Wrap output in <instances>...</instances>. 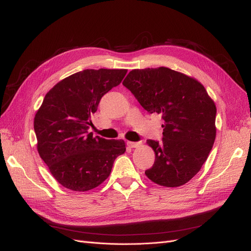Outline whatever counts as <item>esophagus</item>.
Segmentation results:
<instances>
[{
  "instance_id": "34e87169",
  "label": "esophagus",
  "mask_w": 251,
  "mask_h": 251,
  "mask_svg": "<svg viewBox=\"0 0 251 251\" xmlns=\"http://www.w3.org/2000/svg\"><path fill=\"white\" fill-rule=\"evenodd\" d=\"M126 144L130 148H138L140 146V142H133V141H127Z\"/></svg>"
}]
</instances>
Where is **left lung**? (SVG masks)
I'll return each instance as SVG.
<instances>
[{"mask_svg": "<svg viewBox=\"0 0 251 251\" xmlns=\"http://www.w3.org/2000/svg\"><path fill=\"white\" fill-rule=\"evenodd\" d=\"M123 85L144 110L162 116V141H147L155 151L147 177L165 187L187 183L216 139L217 108L207 91L197 79L166 67L132 70Z\"/></svg>", "mask_w": 251, "mask_h": 251, "instance_id": "obj_1", "label": "left lung"}]
</instances>
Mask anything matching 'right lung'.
<instances>
[{
    "label": "right lung",
    "mask_w": 251,
    "mask_h": 251,
    "mask_svg": "<svg viewBox=\"0 0 251 251\" xmlns=\"http://www.w3.org/2000/svg\"><path fill=\"white\" fill-rule=\"evenodd\" d=\"M126 69H87L57 82L34 116L37 151L59 184L87 192L110 176L115 159L126 151L124 140L88 133L91 114L101 97L118 86Z\"/></svg>",
    "instance_id": "right-lung-1"
}]
</instances>
